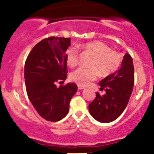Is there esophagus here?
<instances>
[{
	"label": "esophagus",
	"instance_id": "obj_1",
	"mask_svg": "<svg viewBox=\"0 0 154 154\" xmlns=\"http://www.w3.org/2000/svg\"><path fill=\"white\" fill-rule=\"evenodd\" d=\"M77 88H78L79 91H81V90L85 89V87H83V86H81V85H78L77 86Z\"/></svg>",
	"mask_w": 154,
	"mask_h": 154
}]
</instances>
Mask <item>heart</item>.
Wrapping results in <instances>:
<instances>
[{
    "instance_id": "b5f03b06",
    "label": "heart",
    "mask_w": 154,
    "mask_h": 154,
    "mask_svg": "<svg viewBox=\"0 0 154 154\" xmlns=\"http://www.w3.org/2000/svg\"><path fill=\"white\" fill-rule=\"evenodd\" d=\"M82 48L93 54L94 59L91 66L94 68L79 67L71 74L72 81L81 86H87L97 78L99 72L103 77L115 72L122 61V56L117 51H111V48L100 41H92L85 43ZM79 53L77 48L69 47L66 51V61L70 67H75L78 62Z\"/></svg>"
}]
</instances>
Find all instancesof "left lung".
I'll list each match as a JSON object with an SVG mask.
<instances>
[{
    "label": "left lung",
    "mask_w": 154,
    "mask_h": 154,
    "mask_svg": "<svg viewBox=\"0 0 154 154\" xmlns=\"http://www.w3.org/2000/svg\"><path fill=\"white\" fill-rule=\"evenodd\" d=\"M106 93L96 97L89 104L91 115L97 121L109 123L121 115L128 105L134 85V66L130 54L124 56L121 67L99 82Z\"/></svg>",
    "instance_id": "obj_1"
}]
</instances>
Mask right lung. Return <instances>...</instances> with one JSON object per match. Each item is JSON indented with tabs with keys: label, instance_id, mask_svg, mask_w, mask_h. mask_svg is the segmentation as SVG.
Here are the masks:
<instances>
[{
	"label": "right lung",
	"instance_id": "obj_1",
	"mask_svg": "<svg viewBox=\"0 0 154 154\" xmlns=\"http://www.w3.org/2000/svg\"><path fill=\"white\" fill-rule=\"evenodd\" d=\"M71 38L50 37L32 49L24 64V79L28 98L43 119L58 122L68 114L69 103L77 91L75 83L56 87V82L66 78V51Z\"/></svg>",
	"mask_w": 154,
	"mask_h": 154
}]
</instances>
